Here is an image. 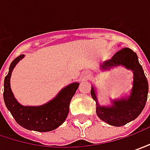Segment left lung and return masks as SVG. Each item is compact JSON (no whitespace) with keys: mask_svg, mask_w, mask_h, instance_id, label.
Listing matches in <instances>:
<instances>
[{"mask_svg":"<svg viewBox=\"0 0 150 150\" xmlns=\"http://www.w3.org/2000/svg\"><path fill=\"white\" fill-rule=\"evenodd\" d=\"M118 64L124 65L134 72V87L129 98L114 101L112 107L103 108L97 102L94 88L91 87V96L96 103L97 116L102 121L116 127L123 126L139 116L145 107L149 92L148 81L135 52L124 48L117 52L110 60L104 63L102 67L107 69L108 66Z\"/></svg>","mask_w":150,"mask_h":150,"instance_id":"left-lung-1","label":"left lung"}]
</instances>
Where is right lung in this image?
<instances>
[{"mask_svg":"<svg viewBox=\"0 0 150 150\" xmlns=\"http://www.w3.org/2000/svg\"><path fill=\"white\" fill-rule=\"evenodd\" d=\"M23 58L18 56L11 62L9 72L4 80L3 97L5 104L16 122L24 128L38 132H49L60 126L65 121L69 110V102L79 83H73L59 93L53 101L40 107H24L15 99L10 87L11 71L17 63Z\"/></svg>","mask_w":150,"mask_h":150,"instance_id":"1","label":"right lung"}]
</instances>
